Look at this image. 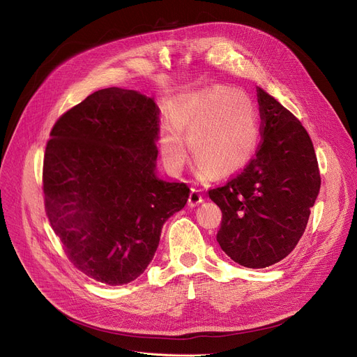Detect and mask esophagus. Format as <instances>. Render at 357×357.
I'll list each match as a JSON object with an SVG mask.
<instances>
[{"label":"esophagus","mask_w":357,"mask_h":357,"mask_svg":"<svg viewBox=\"0 0 357 357\" xmlns=\"http://www.w3.org/2000/svg\"><path fill=\"white\" fill-rule=\"evenodd\" d=\"M199 202H202V195L198 190L192 188L191 192H190V198H188V204L190 207H195V205H198Z\"/></svg>","instance_id":"esophagus-1"}]
</instances>
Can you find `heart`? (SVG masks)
<instances>
[{"label":"heart","mask_w":357,"mask_h":357,"mask_svg":"<svg viewBox=\"0 0 357 357\" xmlns=\"http://www.w3.org/2000/svg\"><path fill=\"white\" fill-rule=\"evenodd\" d=\"M174 121L160 124L159 146L165 163L179 171L194 160L204 174L222 178L238 172L255 153L259 127L252 102L226 86L198 91L174 109Z\"/></svg>","instance_id":"b5f03b06"}]
</instances>
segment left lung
<instances>
[{"label": "left lung", "instance_id": "obj_1", "mask_svg": "<svg viewBox=\"0 0 357 357\" xmlns=\"http://www.w3.org/2000/svg\"><path fill=\"white\" fill-rule=\"evenodd\" d=\"M256 92L261 120L256 155L208 191L222 213L218 245L236 264L253 269L271 266L295 249L321 186L301 121L261 88Z\"/></svg>", "mask_w": 357, "mask_h": 357}]
</instances>
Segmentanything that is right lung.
Segmentation results:
<instances>
[{
	"label": "right lung",
	"mask_w": 357,
	"mask_h": 357,
	"mask_svg": "<svg viewBox=\"0 0 357 357\" xmlns=\"http://www.w3.org/2000/svg\"><path fill=\"white\" fill-rule=\"evenodd\" d=\"M159 107L133 89L96 91L54 123L43 159L50 226L72 265L124 285L152 261L165 221L190 197L156 176Z\"/></svg>",
	"instance_id": "right-lung-1"
}]
</instances>
